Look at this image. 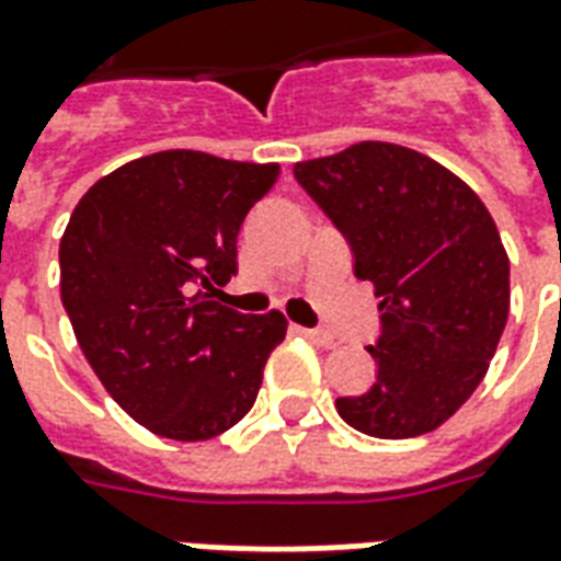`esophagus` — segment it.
Returning <instances> with one entry per match:
<instances>
[{
    "mask_svg": "<svg viewBox=\"0 0 561 561\" xmlns=\"http://www.w3.org/2000/svg\"><path fill=\"white\" fill-rule=\"evenodd\" d=\"M297 332L302 337H309V341H314V344H320V347H329V344H332V332H327V329L297 327Z\"/></svg>",
    "mask_w": 561,
    "mask_h": 561,
    "instance_id": "esophagus-1",
    "label": "esophagus"
}]
</instances>
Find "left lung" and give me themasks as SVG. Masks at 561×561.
<instances>
[{"mask_svg":"<svg viewBox=\"0 0 561 561\" xmlns=\"http://www.w3.org/2000/svg\"><path fill=\"white\" fill-rule=\"evenodd\" d=\"M294 176L350 241L382 311L374 385L337 397V414L374 438L433 433L477 391L508 318L489 208L447 167L385 140L299 161Z\"/></svg>","mask_w":561,"mask_h":561,"instance_id":"left-lung-1","label":"left lung"}]
</instances>
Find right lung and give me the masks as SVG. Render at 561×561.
<instances>
[{"instance_id":"add662e5","label":"right lung","mask_w":561,"mask_h":561,"mask_svg":"<svg viewBox=\"0 0 561 561\" xmlns=\"http://www.w3.org/2000/svg\"><path fill=\"white\" fill-rule=\"evenodd\" d=\"M279 164L164 149L81 196L64 229L61 302L81 353L149 433L205 442L250 412L282 311L241 314L214 294L238 271L247 211Z\"/></svg>"}]
</instances>
